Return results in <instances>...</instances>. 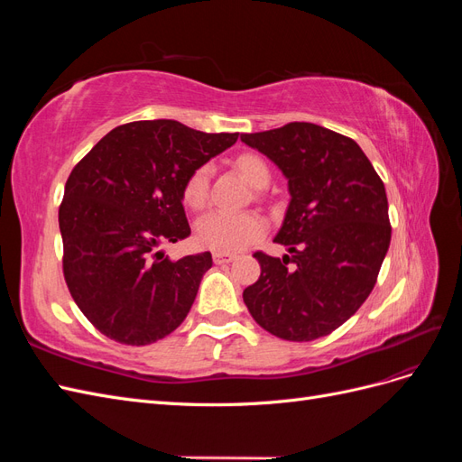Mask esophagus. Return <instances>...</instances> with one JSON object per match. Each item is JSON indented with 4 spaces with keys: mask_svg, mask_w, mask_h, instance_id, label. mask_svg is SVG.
<instances>
[{
    "mask_svg": "<svg viewBox=\"0 0 462 462\" xmlns=\"http://www.w3.org/2000/svg\"><path fill=\"white\" fill-rule=\"evenodd\" d=\"M212 258H214L216 263H229V262L235 260V254H231V253H214Z\"/></svg>",
    "mask_w": 462,
    "mask_h": 462,
    "instance_id": "34e87169",
    "label": "esophagus"
}]
</instances>
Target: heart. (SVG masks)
I'll return each instance as SVG.
<instances>
[{
  "mask_svg": "<svg viewBox=\"0 0 462 462\" xmlns=\"http://www.w3.org/2000/svg\"><path fill=\"white\" fill-rule=\"evenodd\" d=\"M239 170L250 185L262 189L270 180V167L256 156V153L245 152L235 160ZM209 183V165H199L183 185V200L190 208H202L208 200ZM263 233V221L260 216L250 212H226V209H214L200 217L197 226V241L216 253H233L250 243H254Z\"/></svg>",
  "mask_w": 462,
  "mask_h": 462,
  "instance_id": "heart-1",
  "label": "heart"
}]
</instances>
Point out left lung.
<instances>
[{
	"instance_id": "left-lung-1",
	"label": "left lung",
	"mask_w": 462,
	"mask_h": 462,
	"mask_svg": "<svg viewBox=\"0 0 462 462\" xmlns=\"http://www.w3.org/2000/svg\"><path fill=\"white\" fill-rule=\"evenodd\" d=\"M289 180L291 202L275 243L283 260L254 253L262 273L243 292L265 331L314 341L343 326L372 292L391 241L387 194L353 138L314 123L243 134Z\"/></svg>"
}]
</instances>
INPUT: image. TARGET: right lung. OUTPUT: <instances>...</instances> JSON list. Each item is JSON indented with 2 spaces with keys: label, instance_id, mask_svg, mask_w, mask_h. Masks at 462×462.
<instances>
[{
  "label": "right lung",
  "instance_id": "1",
  "mask_svg": "<svg viewBox=\"0 0 462 462\" xmlns=\"http://www.w3.org/2000/svg\"><path fill=\"white\" fill-rule=\"evenodd\" d=\"M236 138L171 119L133 121L73 167L60 206L63 275L80 312L106 337L141 346L183 324L212 254L170 260L156 248L190 235L185 180Z\"/></svg>",
  "mask_w": 462,
  "mask_h": 462
}]
</instances>
